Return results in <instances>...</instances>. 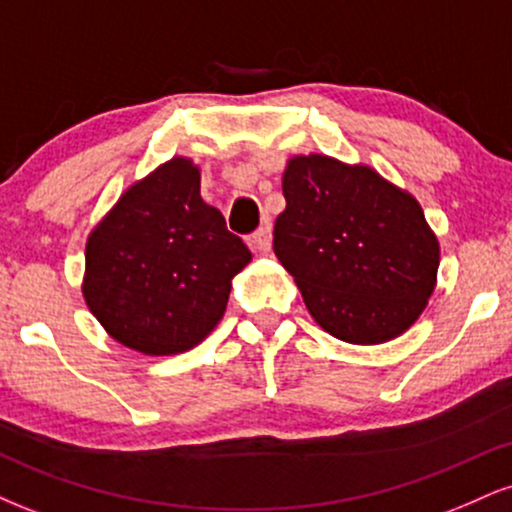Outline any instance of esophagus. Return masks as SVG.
<instances>
[{
    "label": "esophagus",
    "instance_id": "1",
    "mask_svg": "<svg viewBox=\"0 0 512 512\" xmlns=\"http://www.w3.org/2000/svg\"><path fill=\"white\" fill-rule=\"evenodd\" d=\"M248 245H250V250H255V252H267L269 248H272V226H269V223H264V226L257 228V231L248 238Z\"/></svg>",
    "mask_w": 512,
    "mask_h": 512
}]
</instances>
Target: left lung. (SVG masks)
<instances>
[{"mask_svg": "<svg viewBox=\"0 0 512 512\" xmlns=\"http://www.w3.org/2000/svg\"><path fill=\"white\" fill-rule=\"evenodd\" d=\"M274 255L317 325L349 344L407 332L436 289L440 248L424 209L370 166L293 156Z\"/></svg>", "mask_w": 512, "mask_h": 512, "instance_id": "left-lung-1", "label": "left lung"}]
</instances>
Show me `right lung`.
Returning <instances> with one entry per match:
<instances>
[{
	"mask_svg": "<svg viewBox=\"0 0 512 512\" xmlns=\"http://www.w3.org/2000/svg\"><path fill=\"white\" fill-rule=\"evenodd\" d=\"M250 260L248 245L199 195V168L173 156L129 185L93 228L81 291L115 342L173 356L219 325L231 279Z\"/></svg>",
	"mask_w": 512,
	"mask_h": 512,
	"instance_id": "obj_1",
	"label": "right lung"
}]
</instances>
